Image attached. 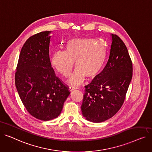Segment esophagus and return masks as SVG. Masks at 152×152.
Returning <instances> with one entry per match:
<instances>
[{"label":"esophagus","mask_w":152,"mask_h":152,"mask_svg":"<svg viewBox=\"0 0 152 152\" xmlns=\"http://www.w3.org/2000/svg\"><path fill=\"white\" fill-rule=\"evenodd\" d=\"M77 87H76L70 86V87H69V90L70 91V92H72L73 90H76V89H77Z\"/></svg>","instance_id":"esophagus-1"}]
</instances>
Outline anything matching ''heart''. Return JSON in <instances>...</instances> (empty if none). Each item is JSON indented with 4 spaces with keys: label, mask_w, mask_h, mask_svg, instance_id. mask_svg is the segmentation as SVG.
Instances as JSON below:
<instances>
[{
    "label": "heart",
    "mask_w": 152,
    "mask_h": 152,
    "mask_svg": "<svg viewBox=\"0 0 152 152\" xmlns=\"http://www.w3.org/2000/svg\"><path fill=\"white\" fill-rule=\"evenodd\" d=\"M106 56L104 45L93 38L69 39L64 51L55 52L50 60L53 66L58 73L67 77L73 69L75 62L77 67L68 79L72 86L82 84L87 76L94 78L102 70Z\"/></svg>",
    "instance_id": "obj_1"
}]
</instances>
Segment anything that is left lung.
<instances>
[{
    "mask_svg": "<svg viewBox=\"0 0 152 152\" xmlns=\"http://www.w3.org/2000/svg\"><path fill=\"white\" fill-rule=\"evenodd\" d=\"M109 59L103 70L85 86L83 115L94 123L113 117L122 107L133 76L128 49L117 35L110 34Z\"/></svg>",
    "mask_w": 152,
    "mask_h": 152,
    "instance_id": "left-lung-1",
    "label": "left lung"
}]
</instances>
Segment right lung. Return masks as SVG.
<instances>
[{
  "instance_id": "add662e5",
  "label": "right lung",
  "mask_w": 152,
  "mask_h": 152,
  "mask_svg": "<svg viewBox=\"0 0 152 152\" xmlns=\"http://www.w3.org/2000/svg\"><path fill=\"white\" fill-rule=\"evenodd\" d=\"M50 33L42 32L27 39L15 73L16 87L24 106L30 115L43 121L57 118L70 94L50 64Z\"/></svg>"
}]
</instances>
